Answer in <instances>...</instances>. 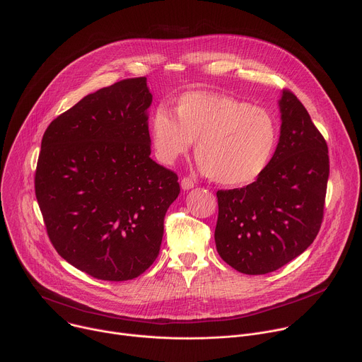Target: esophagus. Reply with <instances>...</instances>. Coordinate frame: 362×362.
<instances>
[{"label": "esophagus", "mask_w": 362, "mask_h": 362, "mask_svg": "<svg viewBox=\"0 0 362 362\" xmlns=\"http://www.w3.org/2000/svg\"><path fill=\"white\" fill-rule=\"evenodd\" d=\"M180 186H182L183 190H190L194 186V183H193V180L190 177H183L180 180Z\"/></svg>", "instance_id": "obj_1"}]
</instances>
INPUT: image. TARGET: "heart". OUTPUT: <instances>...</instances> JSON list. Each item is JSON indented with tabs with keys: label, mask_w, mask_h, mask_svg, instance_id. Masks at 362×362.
<instances>
[{
	"label": "heart",
	"mask_w": 362,
	"mask_h": 362,
	"mask_svg": "<svg viewBox=\"0 0 362 362\" xmlns=\"http://www.w3.org/2000/svg\"><path fill=\"white\" fill-rule=\"evenodd\" d=\"M148 130L154 156L162 165H175L196 141L199 170L228 187L259 179L279 141L278 120L269 110L204 90L180 95L172 115L159 107Z\"/></svg>",
	"instance_id": "1"
}]
</instances>
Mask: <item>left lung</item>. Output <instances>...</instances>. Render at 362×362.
Returning <instances> with one entry per match:
<instances>
[{"label": "left lung", "instance_id": "8db88e82", "mask_svg": "<svg viewBox=\"0 0 362 362\" xmlns=\"http://www.w3.org/2000/svg\"><path fill=\"white\" fill-rule=\"evenodd\" d=\"M278 105L281 134L268 169L245 187L216 193L218 253L246 275L269 274L295 259L324 218L327 141L293 93L284 90Z\"/></svg>", "mask_w": 362, "mask_h": 362}]
</instances>
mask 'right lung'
<instances>
[{
  "instance_id": "add662e5",
  "label": "right lung",
  "mask_w": 362,
  "mask_h": 362,
  "mask_svg": "<svg viewBox=\"0 0 362 362\" xmlns=\"http://www.w3.org/2000/svg\"><path fill=\"white\" fill-rule=\"evenodd\" d=\"M146 77L100 88L49 123L35 170L48 238L74 268L129 281L156 261L177 175L150 159Z\"/></svg>"
}]
</instances>
